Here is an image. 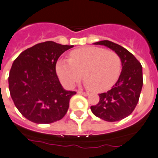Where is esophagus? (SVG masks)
<instances>
[{
    "label": "esophagus",
    "mask_w": 158,
    "mask_h": 158,
    "mask_svg": "<svg viewBox=\"0 0 158 158\" xmlns=\"http://www.w3.org/2000/svg\"><path fill=\"white\" fill-rule=\"evenodd\" d=\"M77 94H82V95H85V96H88V95H89V93H86V92H83L82 90H78Z\"/></svg>",
    "instance_id": "esophagus-1"
}]
</instances>
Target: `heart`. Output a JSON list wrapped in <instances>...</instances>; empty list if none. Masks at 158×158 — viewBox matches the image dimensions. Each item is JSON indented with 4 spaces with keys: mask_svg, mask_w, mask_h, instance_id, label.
Returning <instances> with one entry per match:
<instances>
[{
    "mask_svg": "<svg viewBox=\"0 0 158 158\" xmlns=\"http://www.w3.org/2000/svg\"><path fill=\"white\" fill-rule=\"evenodd\" d=\"M56 73L61 82L72 88L84 77L86 86L97 92L113 87L119 77L122 62L113 50L89 46L73 50L69 59H60L56 64Z\"/></svg>",
    "mask_w": 158,
    "mask_h": 158,
    "instance_id": "b5f03b06",
    "label": "heart"
}]
</instances>
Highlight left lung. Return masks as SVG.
<instances>
[{
    "label": "left lung",
    "mask_w": 158,
    "mask_h": 158,
    "mask_svg": "<svg viewBox=\"0 0 158 158\" xmlns=\"http://www.w3.org/2000/svg\"><path fill=\"white\" fill-rule=\"evenodd\" d=\"M94 45H104L119 55L122 72L113 88L99 94V101L91 106L92 113L106 122H117L128 117L138 103L143 87V71L140 63L131 52L110 41H100Z\"/></svg>",
    "instance_id": "1"
}]
</instances>
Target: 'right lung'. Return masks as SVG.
Returning a JSON list of instances; mask_svg holds the SVG:
<instances>
[{"label": "right lung", "mask_w": 158, "mask_h": 158, "mask_svg": "<svg viewBox=\"0 0 158 158\" xmlns=\"http://www.w3.org/2000/svg\"><path fill=\"white\" fill-rule=\"evenodd\" d=\"M73 45L45 41L23 51L14 61L9 89L15 105L27 120L49 124L62 119L77 92L59 82L55 66L59 56Z\"/></svg>", "instance_id": "1"}]
</instances>
